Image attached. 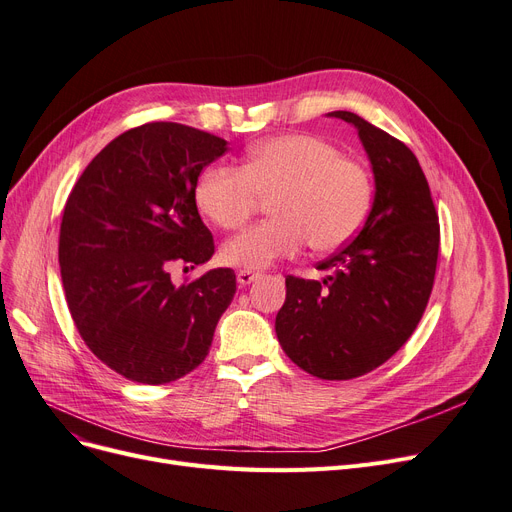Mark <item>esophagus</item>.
I'll use <instances>...</instances> for the list:
<instances>
[{
	"instance_id": "34e87169",
	"label": "esophagus",
	"mask_w": 512,
	"mask_h": 512,
	"mask_svg": "<svg viewBox=\"0 0 512 512\" xmlns=\"http://www.w3.org/2000/svg\"><path fill=\"white\" fill-rule=\"evenodd\" d=\"M257 278H259V274H257V272H251V270H238V274H236V280H238L240 286H247V284H251L253 280H257Z\"/></svg>"
}]
</instances>
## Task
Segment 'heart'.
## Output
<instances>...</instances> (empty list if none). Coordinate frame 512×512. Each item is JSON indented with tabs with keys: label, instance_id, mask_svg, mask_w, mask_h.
<instances>
[{
	"label": "heart",
	"instance_id": "obj_1",
	"mask_svg": "<svg viewBox=\"0 0 512 512\" xmlns=\"http://www.w3.org/2000/svg\"><path fill=\"white\" fill-rule=\"evenodd\" d=\"M196 205L219 228L247 224L261 198H274V219L230 238L221 257L232 268L263 270L299 255L311 242L335 251L364 226L374 203L368 169L309 133L270 138L247 154L242 167L213 165L198 177Z\"/></svg>",
	"mask_w": 512,
	"mask_h": 512
}]
</instances>
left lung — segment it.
Listing matches in <instances>:
<instances>
[{"label": "left lung", "instance_id": "obj_1", "mask_svg": "<svg viewBox=\"0 0 512 512\" xmlns=\"http://www.w3.org/2000/svg\"><path fill=\"white\" fill-rule=\"evenodd\" d=\"M330 117L358 129L374 173V203L364 228L318 270L286 278L276 335L299 368L324 381H349L385 364L418 326L439 255V217L414 152L362 117Z\"/></svg>", "mask_w": 512, "mask_h": 512}]
</instances>
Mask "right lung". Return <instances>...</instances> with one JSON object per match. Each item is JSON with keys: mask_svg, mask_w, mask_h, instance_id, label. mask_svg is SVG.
Returning a JSON list of instances; mask_svg holds the SVG:
<instances>
[{"mask_svg": "<svg viewBox=\"0 0 512 512\" xmlns=\"http://www.w3.org/2000/svg\"><path fill=\"white\" fill-rule=\"evenodd\" d=\"M226 144L182 123L133 127L96 154L64 205L66 303L85 345L127 381L165 385L192 372L234 299L230 268L182 286L169 274L215 253L194 190Z\"/></svg>", "mask_w": 512, "mask_h": 512, "instance_id": "right-lung-1", "label": "right lung"}]
</instances>
